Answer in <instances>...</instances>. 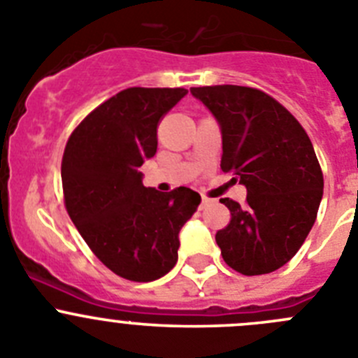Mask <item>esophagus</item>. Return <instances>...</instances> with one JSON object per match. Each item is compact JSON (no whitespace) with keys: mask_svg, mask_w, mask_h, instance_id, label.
<instances>
[{"mask_svg":"<svg viewBox=\"0 0 358 358\" xmlns=\"http://www.w3.org/2000/svg\"><path fill=\"white\" fill-rule=\"evenodd\" d=\"M211 202H213V199H209V196L202 195V206H208V204H211Z\"/></svg>","mask_w":358,"mask_h":358,"instance_id":"esophagus-1","label":"esophagus"}]
</instances>
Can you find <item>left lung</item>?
<instances>
[{
  "label": "left lung",
  "instance_id": "1",
  "mask_svg": "<svg viewBox=\"0 0 358 358\" xmlns=\"http://www.w3.org/2000/svg\"><path fill=\"white\" fill-rule=\"evenodd\" d=\"M222 127V170L247 186L227 227L216 232L222 257L238 273H271L300 250L316 222L323 172L309 134L266 92L239 85L189 88Z\"/></svg>",
  "mask_w": 358,
  "mask_h": 358
}]
</instances>
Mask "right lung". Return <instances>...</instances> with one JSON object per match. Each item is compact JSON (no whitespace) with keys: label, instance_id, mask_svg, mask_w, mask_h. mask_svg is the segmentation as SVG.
<instances>
[{"label":"right lung","instance_id":"obj_1","mask_svg":"<svg viewBox=\"0 0 358 358\" xmlns=\"http://www.w3.org/2000/svg\"><path fill=\"white\" fill-rule=\"evenodd\" d=\"M186 88L131 87L92 110L62 157L64 202L90 250L115 275L150 282L177 262L179 231L201 204L193 189L145 188L140 166L157 149V126Z\"/></svg>","mask_w":358,"mask_h":358}]
</instances>
